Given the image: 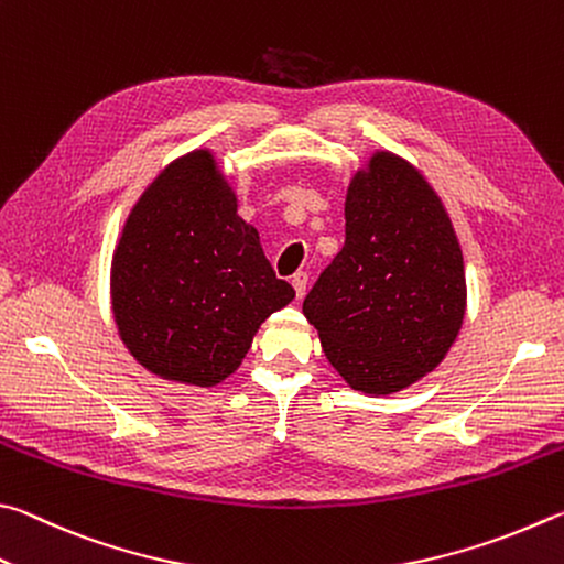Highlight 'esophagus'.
<instances>
[{
    "label": "esophagus",
    "mask_w": 564,
    "mask_h": 564,
    "mask_svg": "<svg viewBox=\"0 0 564 564\" xmlns=\"http://www.w3.org/2000/svg\"><path fill=\"white\" fill-rule=\"evenodd\" d=\"M307 282H310L307 272H294L292 274V288H294V292H297V300H302L304 294H307Z\"/></svg>",
    "instance_id": "1"
}]
</instances>
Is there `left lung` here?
<instances>
[{
  "mask_svg": "<svg viewBox=\"0 0 564 564\" xmlns=\"http://www.w3.org/2000/svg\"><path fill=\"white\" fill-rule=\"evenodd\" d=\"M347 240L302 312L351 389L393 393L433 371L466 314V272L446 210L406 161L377 153L344 205Z\"/></svg>",
  "mask_w": 564,
  "mask_h": 564,
  "instance_id": "8db88e82",
  "label": "left lung"
}]
</instances>
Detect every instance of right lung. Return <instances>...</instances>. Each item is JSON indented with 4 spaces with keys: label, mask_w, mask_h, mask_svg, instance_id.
<instances>
[{
    "label": "right lung",
    "mask_w": 564,
    "mask_h": 564,
    "mask_svg": "<svg viewBox=\"0 0 564 564\" xmlns=\"http://www.w3.org/2000/svg\"><path fill=\"white\" fill-rule=\"evenodd\" d=\"M113 317L145 369L213 387L240 367L272 312L294 300L213 155L195 151L155 177L133 207L111 270Z\"/></svg>",
    "instance_id": "1"
}]
</instances>
